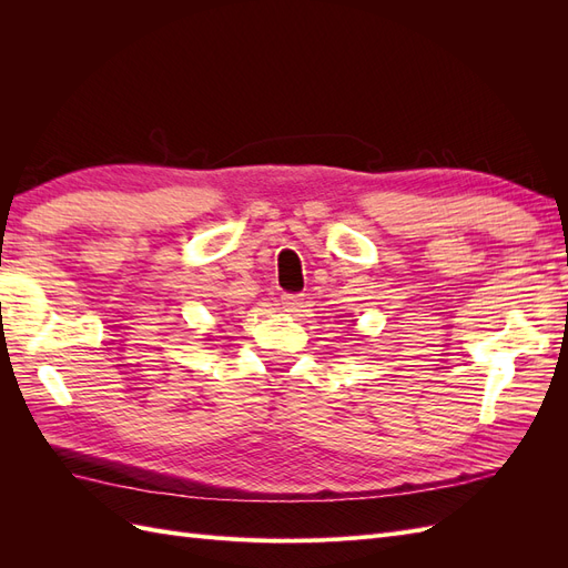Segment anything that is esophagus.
Here are the masks:
<instances>
[{
	"label": "esophagus",
	"instance_id": "obj_1",
	"mask_svg": "<svg viewBox=\"0 0 568 568\" xmlns=\"http://www.w3.org/2000/svg\"><path fill=\"white\" fill-rule=\"evenodd\" d=\"M282 307L286 313H298L303 307V294H284L282 296Z\"/></svg>",
	"mask_w": 568,
	"mask_h": 568
}]
</instances>
